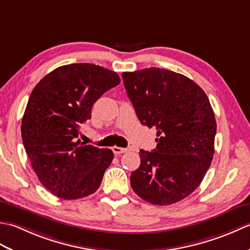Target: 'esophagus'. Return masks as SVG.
I'll return each instance as SVG.
<instances>
[{
  "instance_id": "obj_1",
  "label": "esophagus",
  "mask_w": 250,
  "mask_h": 250,
  "mask_svg": "<svg viewBox=\"0 0 250 250\" xmlns=\"http://www.w3.org/2000/svg\"><path fill=\"white\" fill-rule=\"evenodd\" d=\"M111 150H113V152L115 153V155H121V153L125 152L126 148H122V147H118V146H114L113 148H111Z\"/></svg>"
}]
</instances>
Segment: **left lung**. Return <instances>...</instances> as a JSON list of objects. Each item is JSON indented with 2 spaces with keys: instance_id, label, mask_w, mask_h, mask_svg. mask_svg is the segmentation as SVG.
I'll return each instance as SVG.
<instances>
[{
  "instance_id": "8db88e82",
  "label": "left lung",
  "mask_w": 250,
  "mask_h": 250,
  "mask_svg": "<svg viewBox=\"0 0 250 250\" xmlns=\"http://www.w3.org/2000/svg\"><path fill=\"white\" fill-rule=\"evenodd\" d=\"M122 79L142 125L159 136L152 151H140L131 187L155 205L182 201L199 187L213 160L217 125L209 100L190 78L164 68L125 72Z\"/></svg>"
}]
</instances>
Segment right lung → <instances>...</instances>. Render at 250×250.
I'll use <instances>...</instances> for the list:
<instances>
[{"instance_id":"right-lung-1","label":"right lung","mask_w":250,"mask_h":250,"mask_svg":"<svg viewBox=\"0 0 250 250\" xmlns=\"http://www.w3.org/2000/svg\"><path fill=\"white\" fill-rule=\"evenodd\" d=\"M119 83L116 72L73 63L47 74L31 92L21 136L32 167L52 194L76 200L99 189L114 153L81 142L79 130L101 95Z\"/></svg>"}]
</instances>
